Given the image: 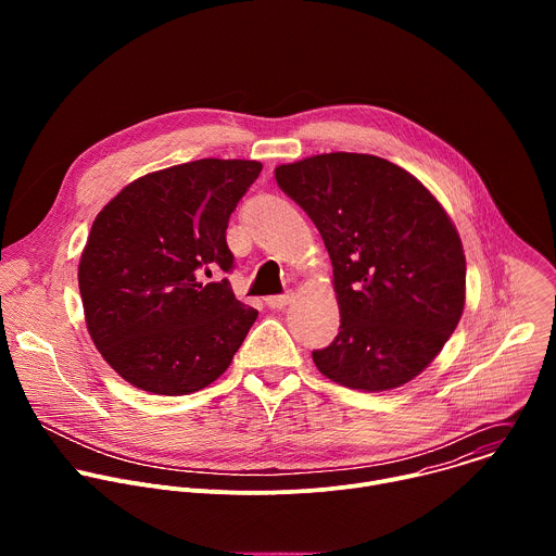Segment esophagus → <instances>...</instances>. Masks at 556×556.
Wrapping results in <instances>:
<instances>
[{"label":"esophagus","instance_id":"esophagus-1","mask_svg":"<svg viewBox=\"0 0 556 556\" xmlns=\"http://www.w3.org/2000/svg\"><path fill=\"white\" fill-rule=\"evenodd\" d=\"M290 299H292L290 292H286V294H275V296H268V299H266V305L273 307V309H281L283 305L290 303Z\"/></svg>","mask_w":556,"mask_h":556}]
</instances>
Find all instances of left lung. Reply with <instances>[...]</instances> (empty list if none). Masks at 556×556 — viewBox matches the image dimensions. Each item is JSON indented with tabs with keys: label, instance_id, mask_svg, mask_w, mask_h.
I'll list each match as a JSON object with an SVG mask.
<instances>
[{
	"label": "left lung",
	"instance_id": "1",
	"mask_svg": "<svg viewBox=\"0 0 556 556\" xmlns=\"http://www.w3.org/2000/svg\"><path fill=\"white\" fill-rule=\"evenodd\" d=\"M319 228L341 309L337 339L312 361L330 380L387 391L416 378L464 309L462 240L429 189L369 153H321L275 169Z\"/></svg>",
	"mask_w": 556,
	"mask_h": 556
}]
</instances>
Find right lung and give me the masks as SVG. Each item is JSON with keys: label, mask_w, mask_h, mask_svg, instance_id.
<instances>
[{"label": "right lung", "mask_w": 556, "mask_h": 556, "mask_svg": "<svg viewBox=\"0 0 556 556\" xmlns=\"http://www.w3.org/2000/svg\"><path fill=\"white\" fill-rule=\"evenodd\" d=\"M257 161H202L147 174L97 215L78 264L88 332L127 382L161 395L217 380L257 309L237 301L228 217L257 180Z\"/></svg>", "instance_id": "add662e5"}]
</instances>
